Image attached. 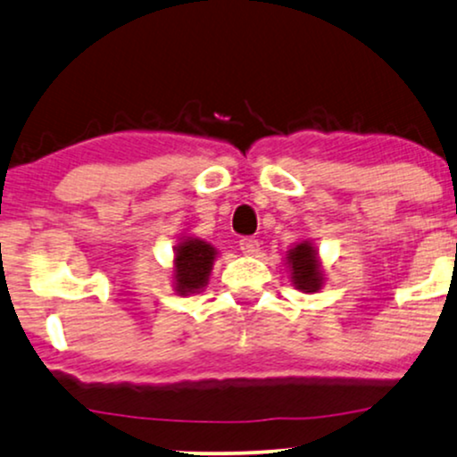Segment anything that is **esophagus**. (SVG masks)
Instances as JSON below:
<instances>
[{
  "label": "esophagus",
  "mask_w": 457,
  "mask_h": 457,
  "mask_svg": "<svg viewBox=\"0 0 457 457\" xmlns=\"http://www.w3.org/2000/svg\"><path fill=\"white\" fill-rule=\"evenodd\" d=\"M239 250L244 252V254H256V252H259V239L256 237L239 239Z\"/></svg>",
  "instance_id": "obj_1"
}]
</instances>
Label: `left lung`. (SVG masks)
Segmentation results:
<instances>
[{
  "instance_id": "8db88e82",
  "label": "left lung",
  "mask_w": 457,
  "mask_h": 457,
  "mask_svg": "<svg viewBox=\"0 0 457 457\" xmlns=\"http://www.w3.org/2000/svg\"><path fill=\"white\" fill-rule=\"evenodd\" d=\"M288 265H291L295 287L302 288L303 293H314L320 288V271L319 262H316V252L312 245L299 244L297 248L288 252Z\"/></svg>"
}]
</instances>
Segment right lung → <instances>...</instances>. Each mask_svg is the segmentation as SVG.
Segmentation results:
<instances>
[{"mask_svg": "<svg viewBox=\"0 0 457 457\" xmlns=\"http://www.w3.org/2000/svg\"><path fill=\"white\" fill-rule=\"evenodd\" d=\"M216 250L201 239H186L175 254V284L179 293H195L205 287Z\"/></svg>", "mask_w": 457, "mask_h": 457, "instance_id": "add662e5", "label": "right lung"}]
</instances>
